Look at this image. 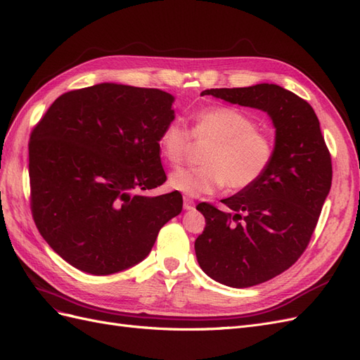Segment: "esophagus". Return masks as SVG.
<instances>
[{
    "label": "esophagus",
    "instance_id": "obj_1",
    "mask_svg": "<svg viewBox=\"0 0 360 360\" xmlns=\"http://www.w3.org/2000/svg\"><path fill=\"white\" fill-rule=\"evenodd\" d=\"M193 207H195V201L192 198H189V197L183 198V209L184 210H192Z\"/></svg>",
    "mask_w": 360,
    "mask_h": 360
}]
</instances>
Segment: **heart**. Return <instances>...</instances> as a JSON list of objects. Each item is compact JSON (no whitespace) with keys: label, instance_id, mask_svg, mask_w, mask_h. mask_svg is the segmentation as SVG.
<instances>
[{"label":"heart","instance_id":"obj_1","mask_svg":"<svg viewBox=\"0 0 360 360\" xmlns=\"http://www.w3.org/2000/svg\"><path fill=\"white\" fill-rule=\"evenodd\" d=\"M195 143H210L202 155L204 165L181 168L169 176L174 191L198 197L226 186L240 192L266 177L276 159V143L248 112L230 105L205 106L192 115L191 132L177 120L159 135V150L169 165L177 167Z\"/></svg>","mask_w":360,"mask_h":360}]
</instances>
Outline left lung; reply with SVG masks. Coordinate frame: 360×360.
Wrapping results in <instances>:
<instances>
[{
    "mask_svg": "<svg viewBox=\"0 0 360 360\" xmlns=\"http://www.w3.org/2000/svg\"><path fill=\"white\" fill-rule=\"evenodd\" d=\"M226 102L266 111L276 127V159L255 186L222 200L226 210L201 202L205 228L195 254L224 285L263 284L290 269L308 248L332 184V158L312 106L275 84L210 89Z\"/></svg>",
    "mask_w": 360,
    "mask_h": 360,
    "instance_id": "left-lung-1",
    "label": "left lung"
}]
</instances>
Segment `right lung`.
Listing matches in <instances>:
<instances>
[{
	"mask_svg": "<svg viewBox=\"0 0 360 360\" xmlns=\"http://www.w3.org/2000/svg\"><path fill=\"white\" fill-rule=\"evenodd\" d=\"M159 89L97 84L61 94L30 136V205L41 237L69 264L111 275L144 259L181 212L167 181L159 135L174 120Z\"/></svg>",
	"mask_w": 360,
	"mask_h": 360,
	"instance_id": "obj_1",
	"label": "right lung"
}]
</instances>
